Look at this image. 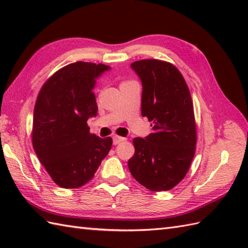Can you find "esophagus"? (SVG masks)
Here are the masks:
<instances>
[{
    "label": "esophagus",
    "mask_w": 248,
    "mask_h": 248,
    "mask_svg": "<svg viewBox=\"0 0 248 248\" xmlns=\"http://www.w3.org/2000/svg\"><path fill=\"white\" fill-rule=\"evenodd\" d=\"M125 140H127L125 138H121V136L115 135V136H113V144L114 145H118L119 143H121V141H124Z\"/></svg>",
    "instance_id": "obj_1"
}]
</instances>
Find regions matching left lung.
Masks as SVG:
<instances>
[{"label": "left lung", "instance_id": "left-lung-1", "mask_svg": "<svg viewBox=\"0 0 248 248\" xmlns=\"http://www.w3.org/2000/svg\"><path fill=\"white\" fill-rule=\"evenodd\" d=\"M143 86L141 116L154 132L135 138L128 161L131 175L154 192L168 191L186 177L195 155L196 125L186 81L170 62L143 60L131 64Z\"/></svg>", "mask_w": 248, "mask_h": 248}]
</instances>
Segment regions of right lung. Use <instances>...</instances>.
<instances>
[{
	"instance_id": "add662e5",
	"label": "right lung",
	"mask_w": 248,
	"mask_h": 248,
	"mask_svg": "<svg viewBox=\"0 0 248 248\" xmlns=\"http://www.w3.org/2000/svg\"><path fill=\"white\" fill-rule=\"evenodd\" d=\"M110 67L77 62L55 72L40 89L34 108L33 147L57 186L77 188L94 176L112 147L110 138L89 133L96 117L97 78Z\"/></svg>"
}]
</instances>
